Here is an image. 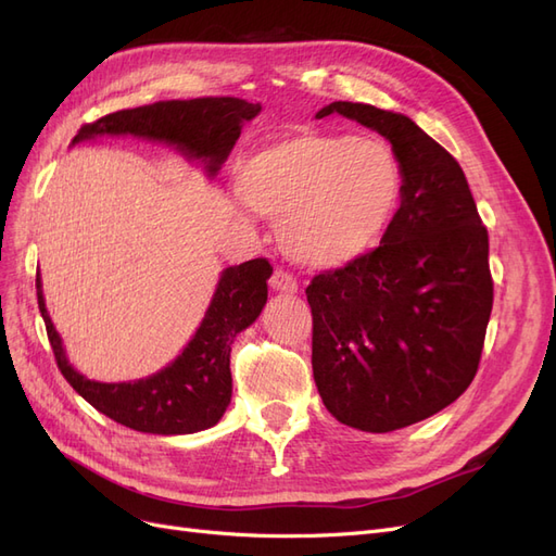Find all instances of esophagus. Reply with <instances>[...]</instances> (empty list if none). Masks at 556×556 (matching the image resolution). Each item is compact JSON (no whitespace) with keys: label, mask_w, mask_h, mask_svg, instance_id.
<instances>
[{"label":"esophagus","mask_w":556,"mask_h":556,"mask_svg":"<svg viewBox=\"0 0 556 556\" xmlns=\"http://www.w3.org/2000/svg\"><path fill=\"white\" fill-rule=\"evenodd\" d=\"M271 288L276 290V292H285V294H292V292H296L299 290V285H296V280L292 278V274H288V271H282V268H276L274 271V276H271Z\"/></svg>","instance_id":"1"}]
</instances>
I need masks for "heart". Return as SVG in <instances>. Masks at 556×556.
<instances>
[{
    "label": "heart",
    "mask_w": 556,
    "mask_h": 556,
    "mask_svg": "<svg viewBox=\"0 0 556 556\" xmlns=\"http://www.w3.org/2000/svg\"><path fill=\"white\" fill-rule=\"evenodd\" d=\"M245 204L280 220V243L306 266L339 268L378 245L396 213L403 174L380 139L290 131L239 164Z\"/></svg>",
    "instance_id": "obj_1"
}]
</instances>
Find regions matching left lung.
<instances>
[{"label":"left lung","instance_id":"8db88e82","mask_svg":"<svg viewBox=\"0 0 556 556\" xmlns=\"http://www.w3.org/2000/svg\"><path fill=\"white\" fill-rule=\"evenodd\" d=\"M392 143L401 206L378 248L311 280L313 376L339 422L403 429L457 401L478 374L494 304L490 237L459 162L410 117L333 102Z\"/></svg>","mask_w":556,"mask_h":556}]
</instances>
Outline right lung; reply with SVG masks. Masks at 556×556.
I'll use <instances>...</instances> for the list:
<instances>
[{"label": "right lung", "mask_w": 556, "mask_h": 556, "mask_svg": "<svg viewBox=\"0 0 556 556\" xmlns=\"http://www.w3.org/2000/svg\"><path fill=\"white\" fill-rule=\"evenodd\" d=\"M260 109L239 97L169 99L99 117L78 129L74 143L102 134H134L176 146L180 153L204 162L208 176H215L237 143L241 125ZM271 271L274 266L266 257L229 266L217 282L204 323L178 359L160 374L134 382H94L80 376L66 362L60 336L50 323L39 274L37 299L58 368L92 408L134 431L176 435L220 422L231 401V343L262 313Z\"/></svg>", "instance_id": "add662e5"}]
</instances>
